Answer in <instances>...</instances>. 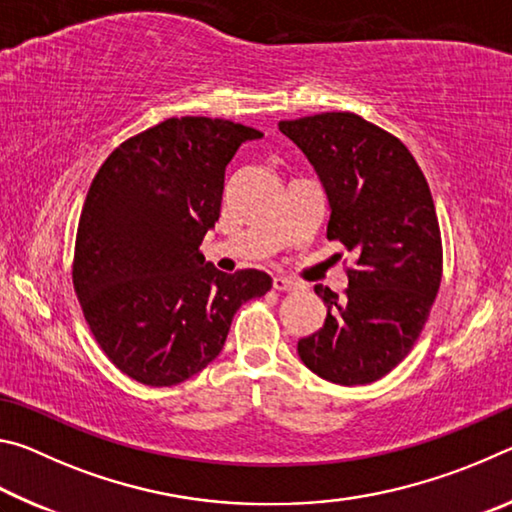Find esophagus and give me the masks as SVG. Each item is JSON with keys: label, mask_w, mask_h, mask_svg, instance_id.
Segmentation results:
<instances>
[{"label": "esophagus", "mask_w": 512, "mask_h": 512, "mask_svg": "<svg viewBox=\"0 0 512 512\" xmlns=\"http://www.w3.org/2000/svg\"><path fill=\"white\" fill-rule=\"evenodd\" d=\"M273 289L275 291H298L300 284L289 280V277H284V275H275L273 277Z\"/></svg>", "instance_id": "obj_1"}]
</instances>
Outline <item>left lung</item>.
Segmentation results:
<instances>
[{
  "mask_svg": "<svg viewBox=\"0 0 512 512\" xmlns=\"http://www.w3.org/2000/svg\"><path fill=\"white\" fill-rule=\"evenodd\" d=\"M314 164L329 201L327 239L357 253L339 300L318 284L325 325L298 341L305 366L332 384L388 375L418 341L443 280V241L427 178L411 151L354 112L280 121Z\"/></svg>",
  "mask_w": 512,
  "mask_h": 512,
  "instance_id": "obj_1",
  "label": "left lung"
}]
</instances>
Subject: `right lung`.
Masks as SVG:
<instances>
[{
    "instance_id": "obj_1",
    "label": "right lung",
    "mask_w": 512,
    "mask_h": 512,
    "mask_svg": "<svg viewBox=\"0 0 512 512\" xmlns=\"http://www.w3.org/2000/svg\"><path fill=\"white\" fill-rule=\"evenodd\" d=\"M264 137L228 119L171 117L128 137L94 176L72 282L106 357L146 386H176L219 357L237 309L271 289L221 273L198 246L221 214L225 167Z\"/></svg>"
}]
</instances>
